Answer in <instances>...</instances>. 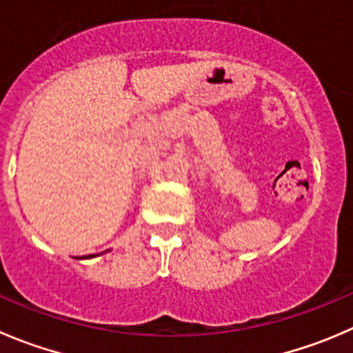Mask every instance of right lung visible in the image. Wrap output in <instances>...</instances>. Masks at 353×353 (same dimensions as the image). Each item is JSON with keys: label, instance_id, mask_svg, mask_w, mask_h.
<instances>
[{"label": "right lung", "instance_id": "right-lung-1", "mask_svg": "<svg viewBox=\"0 0 353 353\" xmlns=\"http://www.w3.org/2000/svg\"><path fill=\"white\" fill-rule=\"evenodd\" d=\"M93 256H94V255H93Z\"/></svg>", "mask_w": 353, "mask_h": 353}]
</instances>
